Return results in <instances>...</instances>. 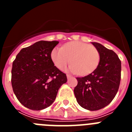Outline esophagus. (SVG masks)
Listing matches in <instances>:
<instances>
[{
    "label": "esophagus",
    "instance_id": "obj_1",
    "mask_svg": "<svg viewBox=\"0 0 132 132\" xmlns=\"http://www.w3.org/2000/svg\"><path fill=\"white\" fill-rule=\"evenodd\" d=\"M67 79H70V78H71L72 77L71 76V75H68V74H67Z\"/></svg>",
    "mask_w": 132,
    "mask_h": 132
}]
</instances>
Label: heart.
Here are the masks:
<instances>
[{
    "label": "heart",
    "mask_w": 132,
    "mask_h": 132,
    "mask_svg": "<svg viewBox=\"0 0 132 132\" xmlns=\"http://www.w3.org/2000/svg\"><path fill=\"white\" fill-rule=\"evenodd\" d=\"M53 63L59 69L72 64L69 70L73 73L87 75L97 68L100 53L95 47L81 42H71L61 47H55L51 53Z\"/></svg>",
    "instance_id": "b5f03b06"
}]
</instances>
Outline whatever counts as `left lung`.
<instances>
[{
	"label": "left lung",
	"instance_id": "8db88e82",
	"mask_svg": "<svg viewBox=\"0 0 132 132\" xmlns=\"http://www.w3.org/2000/svg\"><path fill=\"white\" fill-rule=\"evenodd\" d=\"M100 53L97 68L84 77H77L74 93L78 104L88 110H98L112 102L118 90L121 79V61L112 50L93 42Z\"/></svg>",
	"mask_w": 132,
	"mask_h": 132
}]
</instances>
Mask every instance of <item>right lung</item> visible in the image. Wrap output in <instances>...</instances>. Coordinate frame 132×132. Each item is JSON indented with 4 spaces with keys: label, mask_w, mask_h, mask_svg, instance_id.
<instances>
[{
    "label": "right lung",
    "mask_w": 132,
    "mask_h": 132,
    "mask_svg": "<svg viewBox=\"0 0 132 132\" xmlns=\"http://www.w3.org/2000/svg\"><path fill=\"white\" fill-rule=\"evenodd\" d=\"M58 41H39L24 47L12 63L11 82L14 93L26 108L40 110L50 106L67 76L54 66L51 53Z\"/></svg>",
    "instance_id": "add662e5"
}]
</instances>
